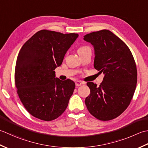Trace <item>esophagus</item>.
Listing matches in <instances>:
<instances>
[{"label":"esophagus","instance_id":"esophagus-1","mask_svg":"<svg viewBox=\"0 0 148 148\" xmlns=\"http://www.w3.org/2000/svg\"><path fill=\"white\" fill-rule=\"evenodd\" d=\"M82 84H84V83L82 82H80V81H77V82H75V85H76L77 87L80 86L81 85H82Z\"/></svg>","mask_w":148,"mask_h":148}]
</instances>
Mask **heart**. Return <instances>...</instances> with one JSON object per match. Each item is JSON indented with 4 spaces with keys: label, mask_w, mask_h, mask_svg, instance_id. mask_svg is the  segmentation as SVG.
Wrapping results in <instances>:
<instances>
[{
    "label": "heart",
    "mask_w": 148,
    "mask_h": 148,
    "mask_svg": "<svg viewBox=\"0 0 148 148\" xmlns=\"http://www.w3.org/2000/svg\"><path fill=\"white\" fill-rule=\"evenodd\" d=\"M89 49L88 47H81L78 49V53H79L80 52H82V51L85 50L86 49Z\"/></svg>",
    "instance_id": "heart-1"
}]
</instances>
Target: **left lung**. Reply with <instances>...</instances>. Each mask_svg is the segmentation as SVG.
<instances>
[{
	"label": "left lung",
	"instance_id": "1",
	"mask_svg": "<svg viewBox=\"0 0 148 148\" xmlns=\"http://www.w3.org/2000/svg\"><path fill=\"white\" fill-rule=\"evenodd\" d=\"M95 49L94 67L105 76L97 86L87 83L90 95L85 103L90 114L101 121L116 118L127 108L133 98L137 81L136 64L127 45L108 30L84 36Z\"/></svg>",
	"mask_w": 148,
	"mask_h": 148
}]
</instances>
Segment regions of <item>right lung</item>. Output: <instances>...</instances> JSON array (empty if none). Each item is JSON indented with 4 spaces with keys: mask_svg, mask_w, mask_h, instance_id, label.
<instances>
[{
    "mask_svg": "<svg viewBox=\"0 0 148 148\" xmlns=\"http://www.w3.org/2000/svg\"><path fill=\"white\" fill-rule=\"evenodd\" d=\"M78 34L41 30L27 41L18 56L14 80L26 110L43 121L56 119L64 112L75 84L56 77L68 50Z\"/></svg>",
    "mask_w": 148,
    "mask_h": 148,
    "instance_id": "add662e5",
    "label": "right lung"
}]
</instances>
